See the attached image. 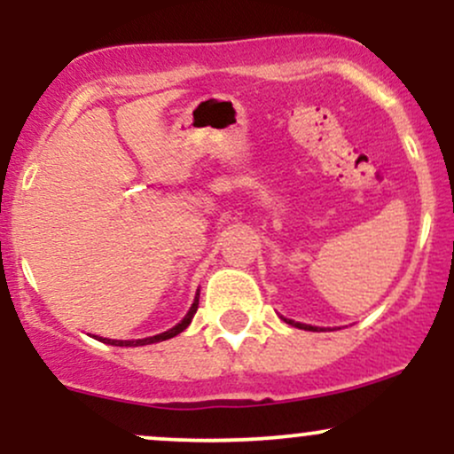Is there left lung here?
<instances>
[{
    "mask_svg": "<svg viewBox=\"0 0 454 454\" xmlns=\"http://www.w3.org/2000/svg\"><path fill=\"white\" fill-rule=\"evenodd\" d=\"M286 320V317H284ZM288 322V325H293V326H296V328H305V331H317L316 326H309V325H301V322H294V320H286Z\"/></svg>",
    "mask_w": 454,
    "mask_h": 454,
    "instance_id": "8db88e82",
    "label": "left lung"
}]
</instances>
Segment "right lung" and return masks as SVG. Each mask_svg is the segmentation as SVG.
<instances>
[{
    "label": "right lung",
    "instance_id": "right-lung-1",
    "mask_svg": "<svg viewBox=\"0 0 454 454\" xmlns=\"http://www.w3.org/2000/svg\"><path fill=\"white\" fill-rule=\"evenodd\" d=\"M198 296H200V293L196 294V299H194V303H192V307H190V311H187V316L184 317V320L179 322V325L176 326H173L170 328V331H166V333H160V335H153V337H145V340H134V341H119V340H106V337H98V340L100 341H104V343H111V346H147V343H155V341H166V340H170V337H175V335H179L181 331H185L187 328V325H190L192 322V317H194V314H196V309H198Z\"/></svg>",
    "mask_w": 454,
    "mask_h": 454
}]
</instances>
